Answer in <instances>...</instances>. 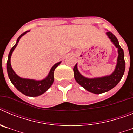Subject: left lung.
Instances as JSON below:
<instances>
[{
  "instance_id": "1",
  "label": "left lung",
  "mask_w": 133,
  "mask_h": 133,
  "mask_svg": "<svg viewBox=\"0 0 133 133\" xmlns=\"http://www.w3.org/2000/svg\"><path fill=\"white\" fill-rule=\"evenodd\" d=\"M108 37L111 42L118 49V58L114 72L111 75L106 77L98 78H89L83 77L77 69V64L74 66V77L77 83L89 92L95 94H101L107 92L114 88L121 80L124 70H125V61L124 58L123 49L119 45L117 37L110 32H107Z\"/></svg>"
}]
</instances>
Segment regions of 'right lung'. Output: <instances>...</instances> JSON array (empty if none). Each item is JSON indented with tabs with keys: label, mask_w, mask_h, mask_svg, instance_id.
<instances>
[{
	"label": "right lung",
	"mask_w": 133,
	"mask_h": 133,
	"mask_svg": "<svg viewBox=\"0 0 133 133\" xmlns=\"http://www.w3.org/2000/svg\"><path fill=\"white\" fill-rule=\"evenodd\" d=\"M27 32H29V30L26 31L25 32L20 35L16 41L15 45L10 49L9 56H8V61H7V72H8V75L11 83L20 92L29 97H38L39 95L44 93L51 87L54 82V71L55 69L61 64V62L56 63L51 68L47 77L41 81L27 79V78H23L18 77V75L15 73L13 69H12L11 64H10V58H11L12 53L17 46L20 38L23 35H25Z\"/></svg>",
	"instance_id": "1"
}]
</instances>
